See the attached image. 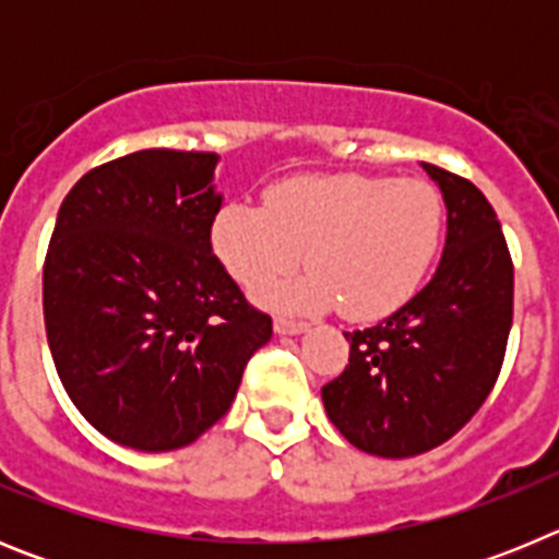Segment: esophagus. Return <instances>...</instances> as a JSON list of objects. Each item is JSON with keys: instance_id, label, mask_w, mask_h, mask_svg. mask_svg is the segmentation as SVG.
<instances>
[{"instance_id": "esophagus-1", "label": "esophagus", "mask_w": 559, "mask_h": 559, "mask_svg": "<svg viewBox=\"0 0 559 559\" xmlns=\"http://www.w3.org/2000/svg\"><path fill=\"white\" fill-rule=\"evenodd\" d=\"M308 330L305 322H294V319H285V316H276L274 319V333L276 335H299Z\"/></svg>"}]
</instances>
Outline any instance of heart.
I'll return each instance as SVG.
<instances>
[{
	"label": "heart",
	"mask_w": 559,
	"mask_h": 559,
	"mask_svg": "<svg viewBox=\"0 0 559 559\" xmlns=\"http://www.w3.org/2000/svg\"><path fill=\"white\" fill-rule=\"evenodd\" d=\"M442 237V199L419 179L360 173L296 176L265 192V210L221 206L212 249L246 290H263L302 263L310 274L263 294L294 313L338 308L358 322L397 310L423 283Z\"/></svg>",
	"instance_id": "heart-1"
}]
</instances>
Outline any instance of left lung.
Returning a JSON list of instances; mask_svg holds the SVG:
<instances>
[{
	"label": "left lung",
	"instance_id": "8db88e82",
	"mask_svg": "<svg viewBox=\"0 0 559 559\" xmlns=\"http://www.w3.org/2000/svg\"><path fill=\"white\" fill-rule=\"evenodd\" d=\"M419 165L448 210L437 271L389 319L344 333L349 367L322 389L330 423L383 459L442 445L481 408L512 328V260L490 201L467 179Z\"/></svg>",
	"mask_w": 559,
	"mask_h": 559
}]
</instances>
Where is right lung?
I'll return each mask as SVG.
<instances>
[{
	"instance_id": "1",
	"label": "right lung",
	"mask_w": 559,
	"mask_h": 559,
	"mask_svg": "<svg viewBox=\"0 0 559 559\" xmlns=\"http://www.w3.org/2000/svg\"><path fill=\"white\" fill-rule=\"evenodd\" d=\"M218 153L167 147L88 170L58 210L44 324L58 378L111 442L185 448L229 412L271 319L212 254Z\"/></svg>"
}]
</instances>
